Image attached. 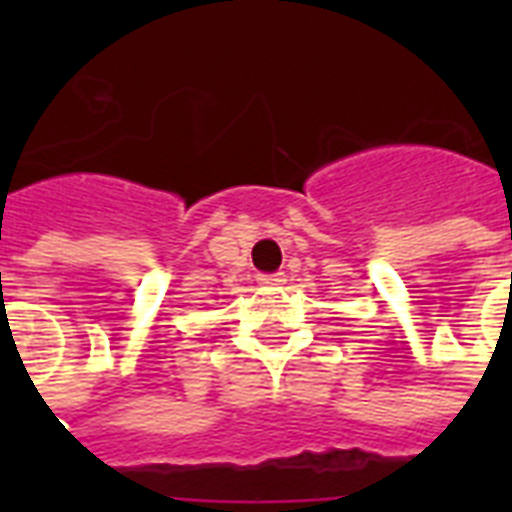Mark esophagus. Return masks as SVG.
Returning <instances> with one entry per match:
<instances>
[{
    "instance_id": "1",
    "label": "esophagus",
    "mask_w": 512,
    "mask_h": 512,
    "mask_svg": "<svg viewBox=\"0 0 512 512\" xmlns=\"http://www.w3.org/2000/svg\"><path fill=\"white\" fill-rule=\"evenodd\" d=\"M284 281H287L284 273H260L257 276V284H263V287H281Z\"/></svg>"
}]
</instances>
